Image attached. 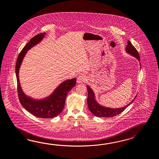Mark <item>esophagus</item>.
Returning a JSON list of instances; mask_svg holds the SVG:
<instances>
[{
	"mask_svg": "<svg viewBox=\"0 0 159 159\" xmlns=\"http://www.w3.org/2000/svg\"><path fill=\"white\" fill-rule=\"evenodd\" d=\"M86 78L84 77V75H80L77 77V82L78 84H81V83H83L86 81Z\"/></svg>",
	"mask_w": 159,
	"mask_h": 159,
	"instance_id": "obj_1",
	"label": "esophagus"
}]
</instances>
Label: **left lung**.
Here are the masks:
<instances>
[{"label": "left lung", "mask_w": 159, "mask_h": 159, "mask_svg": "<svg viewBox=\"0 0 159 159\" xmlns=\"http://www.w3.org/2000/svg\"><path fill=\"white\" fill-rule=\"evenodd\" d=\"M125 50V52L128 54H130L131 56H132L133 57L136 58L139 61H140L138 52L135 49V48L132 45L131 42L129 40H128L127 42V45L126 46ZM140 66H141V65L140 63ZM86 88L88 91V97L87 98L88 108L90 110V111L91 112L93 115L97 117L109 118V117H112V116L118 115L131 105L136 98V96H135V98L132 99V101H131V102H129L128 105H125L124 107L115 108L107 107L99 104L98 102L96 101L94 93L91 89V88L89 85L86 86Z\"/></svg>", "instance_id": "8db88e82"}]
</instances>
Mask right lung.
Instances as JSON below:
<instances>
[{"label":"right lung","instance_id":"right-lung-1","mask_svg":"<svg viewBox=\"0 0 159 159\" xmlns=\"http://www.w3.org/2000/svg\"><path fill=\"white\" fill-rule=\"evenodd\" d=\"M46 33L39 34L30 39L21 51L16 64V75L17 78V92L19 99L21 105L27 111L34 116L40 118L50 119L60 114L64 107L65 99L69 91L75 87L76 78L63 81L53 92L46 98L40 99H34L24 93L21 87L19 81V69L27 51L40 43Z\"/></svg>","mask_w":159,"mask_h":159}]
</instances>
